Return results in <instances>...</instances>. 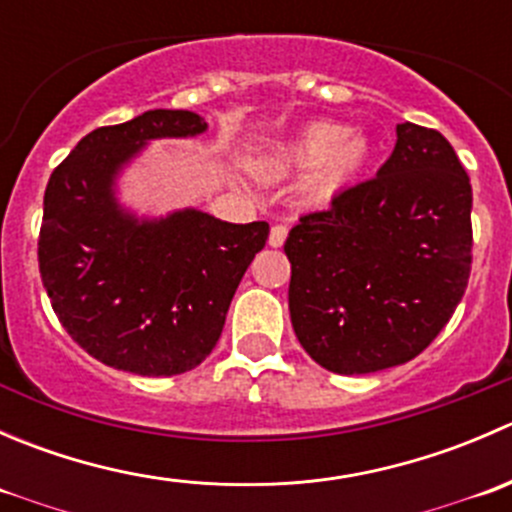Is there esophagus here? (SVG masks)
I'll list each match as a JSON object with an SVG mask.
<instances>
[{
    "label": "esophagus",
    "mask_w": 512,
    "mask_h": 512,
    "mask_svg": "<svg viewBox=\"0 0 512 512\" xmlns=\"http://www.w3.org/2000/svg\"><path fill=\"white\" fill-rule=\"evenodd\" d=\"M287 232H289L287 225H282V223L272 225V230H270V245H272V247H282V245H285Z\"/></svg>",
    "instance_id": "obj_1"
}]
</instances>
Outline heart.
Listing matches in <instances>:
<instances>
[{"instance_id": "obj_1", "label": "heart", "mask_w": 512, "mask_h": 512, "mask_svg": "<svg viewBox=\"0 0 512 512\" xmlns=\"http://www.w3.org/2000/svg\"><path fill=\"white\" fill-rule=\"evenodd\" d=\"M369 160V141L342 123H309L299 136L277 151L280 170H314L312 190L317 198H329L349 185Z\"/></svg>"}]
</instances>
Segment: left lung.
Masks as SVG:
<instances>
[{
	"label": "left lung",
	"instance_id": "8db88e82",
	"mask_svg": "<svg viewBox=\"0 0 512 512\" xmlns=\"http://www.w3.org/2000/svg\"><path fill=\"white\" fill-rule=\"evenodd\" d=\"M391 158L289 230V314L304 352L334 374L418 356L471 277L473 190L433 128L396 126Z\"/></svg>",
	"mask_w": 512,
	"mask_h": 512
}]
</instances>
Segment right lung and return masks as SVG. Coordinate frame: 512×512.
I'll list each match as a JSON object with an SVG mask.
<instances>
[{
	"label": "right lung",
	"mask_w": 512,
	"mask_h": 512,
	"mask_svg": "<svg viewBox=\"0 0 512 512\" xmlns=\"http://www.w3.org/2000/svg\"><path fill=\"white\" fill-rule=\"evenodd\" d=\"M193 111H146L101 126L51 173L39 272L56 317L94 359L141 376L195 369L218 344L232 294L270 225H232L200 210L158 223L121 213L111 183L151 138L195 136Z\"/></svg>",
	"instance_id": "right-lung-1"
}]
</instances>
